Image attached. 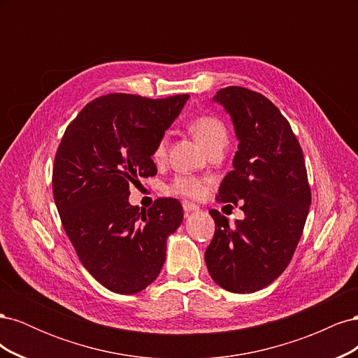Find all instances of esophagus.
Segmentation results:
<instances>
[{
  "mask_svg": "<svg viewBox=\"0 0 358 358\" xmlns=\"http://www.w3.org/2000/svg\"><path fill=\"white\" fill-rule=\"evenodd\" d=\"M182 208H183V210H185L187 213H189V212H196V210H199L200 209V206H197L196 203H191V201H183L182 203Z\"/></svg>",
  "mask_w": 358,
  "mask_h": 358,
  "instance_id": "34e87169",
  "label": "esophagus"
}]
</instances>
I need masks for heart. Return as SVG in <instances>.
<instances>
[{
	"label": "heart",
	"instance_id": "obj_1",
	"mask_svg": "<svg viewBox=\"0 0 358 358\" xmlns=\"http://www.w3.org/2000/svg\"><path fill=\"white\" fill-rule=\"evenodd\" d=\"M189 129L192 136L199 140V143L206 149L210 150L216 146H225L227 143V128L221 119L203 115L194 119L189 124ZM169 149V136L164 134L155 146L154 158L157 161H162L167 155ZM167 194H175L180 197H189V199H200L204 194V183L194 176L180 175L173 179L169 185L164 188Z\"/></svg>",
	"mask_w": 358,
	"mask_h": 358
}]
</instances>
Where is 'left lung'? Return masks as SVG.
<instances>
[{
  "label": "left lung",
  "mask_w": 358,
  "mask_h": 358,
  "mask_svg": "<svg viewBox=\"0 0 358 358\" xmlns=\"http://www.w3.org/2000/svg\"><path fill=\"white\" fill-rule=\"evenodd\" d=\"M213 101L230 115L239 140L216 199L241 206L245 218L230 225L209 210L216 227L204 259L216 284L246 294L272 284L289 264L305 229L310 188L299 140L272 101L242 86L218 91Z\"/></svg>",
  "instance_id": "1"
}]
</instances>
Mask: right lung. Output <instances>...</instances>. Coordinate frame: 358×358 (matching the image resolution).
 <instances>
[{"instance_id": "add662e5", "label": "right lung", "mask_w": 358, "mask_h": 358, "mask_svg": "<svg viewBox=\"0 0 358 358\" xmlns=\"http://www.w3.org/2000/svg\"><path fill=\"white\" fill-rule=\"evenodd\" d=\"M188 99L103 95L83 107L58 146L52 188L64 230L85 268L117 294L154 282L167 237L182 224L176 199H158L146 210L128 196L157 175L155 146Z\"/></svg>"}]
</instances>
